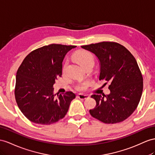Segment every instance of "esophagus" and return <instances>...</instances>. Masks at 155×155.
I'll return each mask as SVG.
<instances>
[{"instance_id": "34e87169", "label": "esophagus", "mask_w": 155, "mask_h": 155, "mask_svg": "<svg viewBox=\"0 0 155 155\" xmlns=\"http://www.w3.org/2000/svg\"><path fill=\"white\" fill-rule=\"evenodd\" d=\"M89 96L88 95H86V94H78V97L79 99H81V100H85V99L88 98Z\"/></svg>"}]
</instances>
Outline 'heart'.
Returning a JSON list of instances; mask_svg holds the SVG:
<instances>
[{"mask_svg": "<svg viewBox=\"0 0 155 155\" xmlns=\"http://www.w3.org/2000/svg\"><path fill=\"white\" fill-rule=\"evenodd\" d=\"M74 58L81 67L88 64V63H94V58L92 55L88 51L79 50L74 54ZM87 85H88V82L80 83L77 86V88L79 90H83L86 88Z\"/></svg>", "mask_w": 155, "mask_h": 155, "instance_id": "1", "label": "heart"}]
</instances>
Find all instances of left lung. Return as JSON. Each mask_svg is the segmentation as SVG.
Listing matches in <instances>:
<instances>
[{
  "mask_svg": "<svg viewBox=\"0 0 155 155\" xmlns=\"http://www.w3.org/2000/svg\"><path fill=\"white\" fill-rule=\"evenodd\" d=\"M81 47L99 59L100 80L110 82L109 95L91 96L96 105L90 110V114L105 124L124 121L137 108L143 92V77L136 59L117 42H101Z\"/></svg>",
  "mask_w": 155,
  "mask_h": 155,
  "instance_id": "1",
  "label": "left lung"
}]
</instances>
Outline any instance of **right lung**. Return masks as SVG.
I'll return each instance as SVG.
<instances>
[{
	"instance_id": "obj_1",
	"label": "right lung",
	"mask_w": 155,
	"mask_h": 155,
	"mask_svg": "<svg viewBox=\"0 0 155 155\" xmlns=\"http://www.w3.org/2000/svg\"><path fill=\"white\" fill-rule=\"evenodd\" d=\"M76 46L51 45L31 51L23 59L16 74L15 97L24 116L36 124L48 125L65 116L72 92L54 94L53 86L62 74V62Z\"/></svg>"
}]
</instances>
